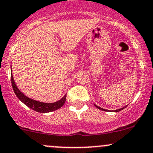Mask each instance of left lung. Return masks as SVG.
Here are the masks:
<instances>
[{
  "mask_svg": "<svg viewBox=\"0 0 153 153\" xmlns=\"http://www.w3.org/2000/svg\"><path fill=\"white\" fill-rule=\"evenodd\" d=\"M94 106L96 107V108H99V109H101V110H102V111H113V112H118V111H121V110H122V109H124V108H125L126 106H124L123 107V108H119V109H117V110H114V111H109V110H107V109H104V108H101V107H99V106H98L97 105H96V104H94Z\"/></svg>",
  "mask_w": 153,
  "mask_h": 153,
  "instance_id": "left-lung-1",
  "label": "left lung"
}]
</instances>
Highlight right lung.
Returning <instances> with one entry per match:
<instances>
[{
	"label": "right lung",
	"mask_w": 153,
	"mask_h": 153,
	"mask_svg": "<svg viewBox=\"0 0 153 153\" xmlns=\"http://www.w3.org/2000/svg\"><path fill=\"white\" fill-rule=\"evenodd\" d=\"M10 80H11V84L13 91H14L16 96L18 97V99L22 102L24 103L26 106H27L28 107L31 108V109L36 111L37 112H40V113H48V112L57 110L64 105V103L66 101V94L60 100H59L58 101H56L54 103H44L36 101V100L31 99L30 98L25 96L22 91H19L18 87L16 85L12 73L10 75Z\"/></svg>",
	"instance_id": "add662e5"
}]
</instances>
